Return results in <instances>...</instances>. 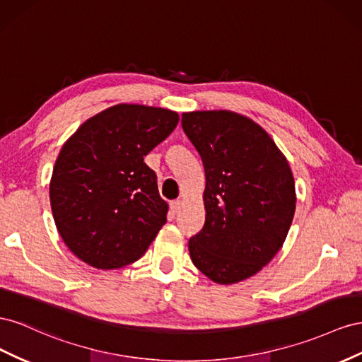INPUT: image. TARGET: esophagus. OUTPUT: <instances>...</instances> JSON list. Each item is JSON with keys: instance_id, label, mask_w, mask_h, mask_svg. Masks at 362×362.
<instances>
[{"instance_id": "obj_1", "label": "esophagus", "mask_w": 362, "mask_h": 362, "mask_svg": "<svg viewBox=\"0 0 362 362\" xmlns=\"http://www.w3.org/2000/svg\"><path fill=\"white\" fill-rule=\"evenodd\" d=\"M180 208H182V202H180V200H174V202H171V204H170V209H171V212H173V214H179V212H180Z\"/></svg>"}]
</instances>
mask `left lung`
<instances>
[{"instance_id":"1","label":"left lung","mask_w":362,"mask_h":362,"mask_svg":"<svg viewBox=\"0 0 362 362\" xmlns=\"http://www.w3.org/2000/svg\"><path fill=\"white\" fill-rule=\"evenodd\" d=\"M182 127L206 174V220L189 240L191 259L216 284L245 281L273 259L290 230V163L259 124L236 112H185Z\"/></svg>"}]
</instances>
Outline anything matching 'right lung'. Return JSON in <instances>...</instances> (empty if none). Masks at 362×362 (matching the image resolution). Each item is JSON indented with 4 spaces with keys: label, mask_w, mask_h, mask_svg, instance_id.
Wrapping results in <instances>:
<instances>
[{
    "label": "right lung",
    "mask_w": 362,
    "mask_h": 362,
    "mask_svg": "<svg viewBox=\"0 0 362 362\" xmlns=\"http://www.w3.org/2000/svg\"><path fill=\"white\" fill-rule=\"evenodd\" d=\"M177 122L170 109L122 103L86 119L64 144L49 202L62 240L78 259L115 270L147 252L168 204L144 156Z\"/></svg>",
    "instance_id": "obj_1"
}]
</instances>
